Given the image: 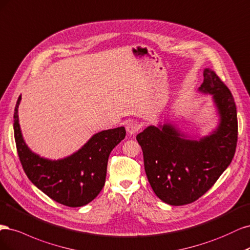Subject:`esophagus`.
<instances>
[{
	"label": "esophagus",
	"instance_id": "1",
	"mask_svg": "<svg viewBox=\"0 0 250 250\" xmlns=\"http://www.w3.org/2000/svg\"><path fill=\"white\" fill-rule=\"evenodd\" d=\"M140 127H141V125L138 123L132 122L130 124H127V125H126V132L128 133V135H134V134H136L137 132L140 130Z\"/></svg>",
	"mask_w": 250,
	"mask_h": 250
}]
</instances>
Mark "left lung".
<instances>
[{
  "label": "left lung",
  "mask_w": 250,
  "mask_h": 250,
  "mask_svg": "<svg viewBox=\"0 0 250 250\" xmlns=\"http://www.w3.org/2000/svg\"><path fill=\"white\" fill-rule=\"evenodd\" d=\"M201 93L211 94L219 125L199 140L187 139L171 124L149 125L137 135L144 169L156 195L171 206L191 204L210 189L233 158L238 140L235 101L220 78L204 70Z\"/></svg>",
  "instance_id": "8db88e82"
}]
</instances>
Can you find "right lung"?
Here are the masks:
<instances>
[{"mask_svg":"<svg viewBox=\"0 0 250 250\" xmlns=\"http://www.w3.org/2000/svg\"><path fill=\"white\" fill-rule=\"evenodd\" d=\"M14 109V139L20 161L29 180L57 203L70 207L89 204L102 191L106 181L110 152L125 139L124 126L94 134L74 154L60 160L42 158L32 151L22 138L19 106Z\"/></svg>","mask_w":250,"mask_h":250,"instance_id":"obj_1","label":"right lung"}]
</instances>
